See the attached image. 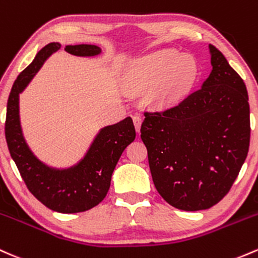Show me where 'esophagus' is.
Masks as SVG:
<instances>
[{"mask_svg":"<svg viewBox=\"0 0 258 258\" xmlns=\"http://www.w3.org/2000/svg\"><path fill=\"white\" fill-rule=\"evenodd\" d=\"M134 123H135L136 130H137V132H138V134H140L141 124H142V118H141V116H138V115H135L134 116Z\"/></svg>","mask_w":258,"mask_h":258,"instance_id":"34e87169","label":"esophagus"}]
</instances>
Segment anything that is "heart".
<instances>
[{"label":"heart","instance_id":"obj_1","mask_svg":"<svg viewBox=\"0 0 258 258\" xmlns=\"http://www.w3.org/2000/svg\"><path fill=\"white\" fill-rule=\"evenodd\" d=\"M197 75V62L191 55L161 49L136 61L128 70L126 83L132 90L153 87V100L159 105H170L188 92Z\"/></svg>","mask_w":258,"mask_h":258}]
</instances>
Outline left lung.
<instances>
[{
	"mask_svg": "<svg viewBox=\"0 0 258 258\" xmlns=\"http://www.w3.org/2000/svg\"><path fill=\"white\" fill-rule=\"evenodd\" d=\"M209 49L213 69L202 88L176 105L144 111L141 126L155 188L182 211L217 205L233 186L250 146L244 81L216 46Z\"/></svg>",
	"mask_w": 258,
	"mask_h": 258,
	"instance_id": "left-lung-1",
	"label": "left lung"
}]
</instances>
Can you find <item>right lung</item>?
I'll return each mask as SVG.
<instances>
[{
    "instance_id": "1",
    "label": "right lung",
    "mask_w": 258,
    "mask_h": 258,
    "mask_svg": "<svg viewBox=\"0 0 258 258\" xmlns=\"http://www.w3.org/2000/svg\"><path fill=\"white\" fill-rule=\"evenodd\" d=\"M60 47L58 42L42 47L14 81L7 101L5 135L11 157L33 196L55 212L79 213L95 207L105 198L112 171L124 148L135 141L136 130L131 117L104 127L84 159L66 170L51 169L34 157L22 135L19 93L23 92L44 61ZM64 50L76 56H94L100 52L95 45H69Z\"/></svg>"
}]
</instances>
